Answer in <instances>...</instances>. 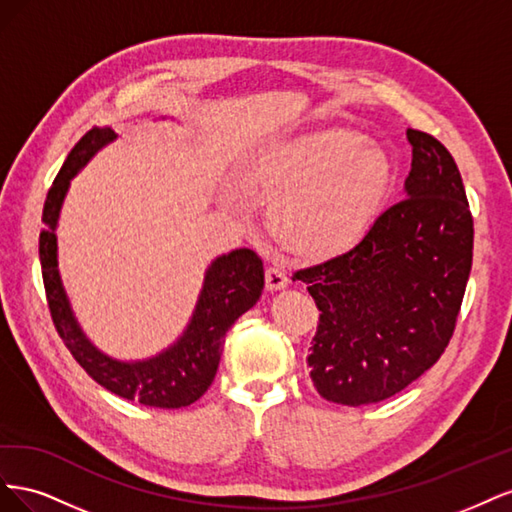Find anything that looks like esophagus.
Listing matches in <instances>:
<instances>
[{"instance_id": "34e87169", "label": "esophagus", "mask_w": 512, "mask_h": 512, "mask_svg": "<svg viewBox=\"0 0 512 512\" xmlns=\"http://www.w3.org/2000/svg\"><path fill=\"white\" fill-rule=\"evenodd\" d=\"M265 282H267V290L271 292L282 290L288 286V275L280 265H271L265 273Z\"/></svg>"}]
</instances>
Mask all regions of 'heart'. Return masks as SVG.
Instances as JSON below:
<instances>
[{
  "label": "heart",
  "mask_w": 512,
  "mask_h": 512,
  "mask_svg": "<svg viewBox=\"0 0 512 512\" xmlns=\"http://www.w3.org/2000/svg\"><path fill=\"white\" fill-rule=\"evenodd\" d=\"M391 160L371 138L324 128L269 145L247 162L243 183L271 198L269 228L286 250L331 258L361 241L391 183Z\"/></svg>",
  "instance_id": "b5f03b06"
}]
</instances>
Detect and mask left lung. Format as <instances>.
Wrapping results in <instances>:
<instances>
[{
	"label": "left lung",
	"mask_w": 512,
	"mask_h": 512,
	"mask_svg": "<svg viewBox=\"0 0 512 512\" xmlns=\"http://www.w3.org/2000/svg\"><path fill=\"white\" fill-rule=\"evenodd\" d=\"M406 136V198L352 250L297 271L320 309L309 376L333 404H378L423 376L451 342L466 292L474 222L459 168L431 134Z\"/></svg>",
	"instance_id": "1"
}]
</instances>
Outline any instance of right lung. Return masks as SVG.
I'll return each instance as SVG.
<instances>
[{"label": "right lung", "instance_id": "1", "mask_svg": "<svg viewBox=\"0 0 512 512\" xmlns=\"http://www.w3.org/2000/svg\"><path fill=\"white\" fill-rule=\"evenodd\" d=\"M117 134L91 128L61 166L44 200L40 232V265L51 318L64 344L87 374L106 391L151 408H183L194 404L211 386L220 365L226 331L254 307L265 288L262 260L252 250H232L215 258L205 271L194 314L175 344L143 361H121L91 344L76 320L57 269V224L70 181Z\"/></svg>", "mask_w": 512, "mask_h": 512}]
</instances>
